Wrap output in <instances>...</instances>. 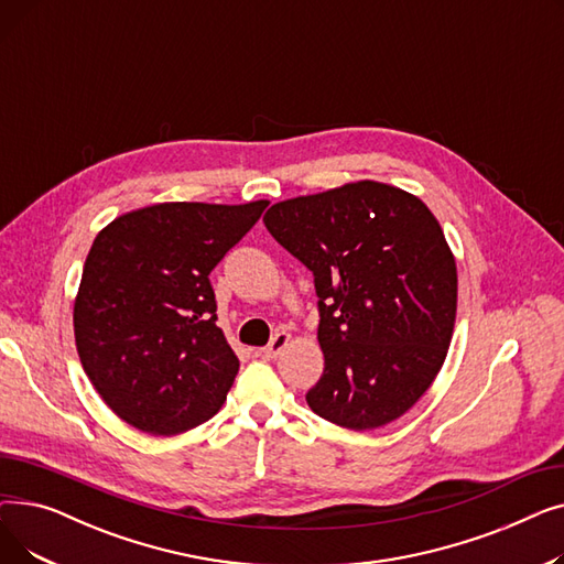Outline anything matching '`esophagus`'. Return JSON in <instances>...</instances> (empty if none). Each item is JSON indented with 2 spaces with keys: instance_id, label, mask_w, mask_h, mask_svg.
Masks as SVG:
<instances>
[{
  "instance_id": "obj_1",
  "label": "esophagus",
  "mask_w": 564,
  "mask_h": 564,
  "mask_svg": "<svg viewBox=\"0 0 564 564\" xmlns=\"http://www.w3.org/2000/svg\"><path fill=\"white\" fill-rule=\"evenodd\" d=\"M288 343H290V334H285V332L276 334V336L270 340V345L260 349V351H262V357H264V359H276L279 354L288 347Z\"/></svg>"
}]
</instances>
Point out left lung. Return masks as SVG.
Masks as SVG:
<instances>
[{
    "instance_id": "8db88e82",
    "label": "left lung",
    "mask_w": 564,
    "mask_h": 564,
    "mask_svg": "<svg viewBox=\"0 0 564 564\" xmlns=\"http://www.w3.org/2000/svg\"><path fill=\"white\" fill-rule=\"evenodd\" d=\"M262 221L315 279L324 372L308 406L357 432L400 419L432 387L455 329V256L430 207L359 181L274 203Z\"/></svg>"
}]
</instances>
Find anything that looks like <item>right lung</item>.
I'll use <instances>...</instances> for the list:
<instances>
[{
	"label": "right lung",
	"instance_id": "add662e5",
	"mask_svg": "<svg viewBox=\"0 0 564 564\" xmlns=\"http://www.w3.org/2000/svg\"><path fill=\"white\" fill-rule=\"evenodd\" d=\"M267 205L158 203L96 235L75 297V345L128 425L173 436L221 409L240 361L217 327L210 272Z\"/></svg>",
	"mask_w": 564,
	"mask_h": 564
}]
</instances>
